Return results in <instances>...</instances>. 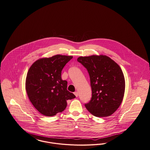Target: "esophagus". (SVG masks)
<instances>
[{
    "instance_id": "34e87169",
    "label": "esophagus",
    "mask_w": 150,
    "mask_h": 150,
    "mask_svg": "<svg viewBox=\"0 0 150 150\" xmlns=\"http://www.w3.org/2000/svg\"><path fill=\"white\" fill-rule=\"evenodd\" d=\"M74 95L76 96V97H78L79 96V92L78 91H75L74 93Z\"/></svg>"
}]
</instances>
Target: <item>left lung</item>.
<instances>
[{"label": "left lung", "instance_id": "1", "mask_svg": "<svg viewBox=\"0 0 150 150\" xmlns=\"http://www.w3.org/2000/svg\"><path fill=\"white\" fill-rule=\"evenodd\" d=\"M77 61L88 71L92 97L85 107L98 117H108L120 107L124 97L125 80L117 63L106 55L79 57Z\"/></svg>", "mask_w": 150, "mask_h": 150}]
</instances>
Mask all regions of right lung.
Instances as JSON below:
<instances>
[{
    "mask_svg": "<svg viewBox=\"0 0 150 150\" xmlns=\"http://www.w3.org/2000/svg\"><path fill=\"white\" fill-rule=\"evenodd\" d=\"M73 56L57 54L36 60L30 66L25 80V90L33 106L45 116L61 112L67 100L76 96L67 90V81L61 71Z\"/></svg>",
    "mask_w": 150,
    "mask_h": 150,
    "instance_id": "right-lung-1",
    "label": "right lung"
}]
</instances>
